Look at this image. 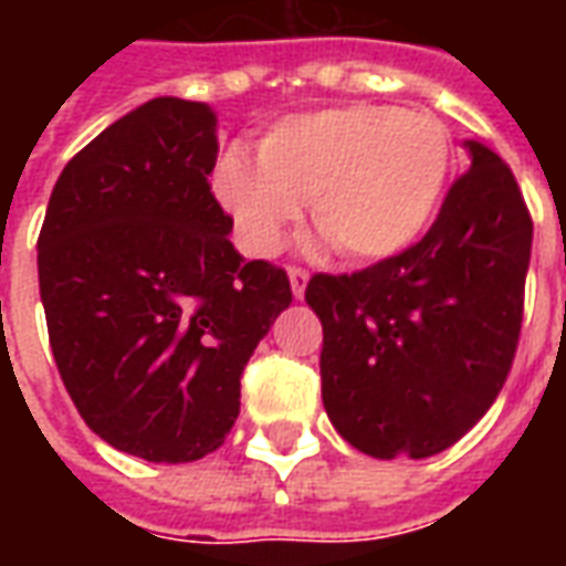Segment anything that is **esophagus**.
<instances>
[{
    "mask_svg": "<svg viewBox=\"0 0 566 566\" xmlns=\"http://www.w3.org/2000/svg\"><path fill=\"white\" fill-rule=\"evenodd\" d=\"M287 279H291V291H294L296 300H303V296H306L308 272L300 270V266H291V270H287Z\"/></svg>",
    "mask_w": 566,
    "mask_h": 566,
    "instance_id": "esophagus-1",
    "label": "esophagus"
}]
</instances>
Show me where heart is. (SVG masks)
<instances>
[{
  "label": "heart",
  "instance_id": "heart-1",
  "mask_svg": "<svg viewBox=\"0 0 566 566\" xmlns=\"http://www.w3.org/2000/svg\"><path fill=\"white\" fill-rule=\"evenodd\" d=\"M451 175V136L427 112L339 105L272 124L258 160L227 150L214 197L248 254L270 258L308 202L312 223L348 260L400 254L433 221Z\"/></svg>",
  "mask_w": 566,
  "mask_h": 566
}]
</instances>
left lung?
Segmentation results:
<instances>
[{
  "label": "left lung",
  "instance_id": "obj_1",
  "mask_svg": "<svg viewBox=\"0 0 566 566\" xmlns=\"http://www.w3.org/2000/svg\"><path fill=\"white\" fill-rule=\"evenodd\" d=\"M424 239L352 275L318 272L321 397L357 451L430 458L497 400L518 348L534 221L497 154L467 142Z\"/></svg>",
  "mask_w": 566,
  "mask_h": 566
}]
</instances>
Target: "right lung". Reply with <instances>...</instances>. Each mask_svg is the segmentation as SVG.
<instances>
[{"label": "right lung", "mask_w": 566, "mask_h": 566, "mask_svg": "<svg viewBox=\"0 0 566 566\" xmlns=\"http://www.w3.org/2000/svg\"><path fill=\"white\" fill-rule=\"evenodd\" d=\"M214 124L206 103L139 105L66 163L39 233L60 379L96 437L154 463L221 449L248 357L294 300L282 266L230 242Z\"/></svg>", "instance_id": "obj_1"}]
</instances>
